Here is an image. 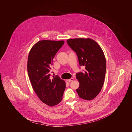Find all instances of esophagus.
I'll use <instances>...</instances> for the list:
<instances>
[{"label":"esophagus","mask_w":132,"mask_h":132,"mask_svg":"<svg viewBox=\"0 0 132 132\" xmlns=\"http://www.w3.org/2000/svg\"><path fill=\"white\" fill-rule=\"evenodd\" d=\"M73 80H74V79H73V78H71V79H68V80H67V81H68V82H71V81H73Z\"/></svg>","instance_id":"esophagus-1"}]
</instances>
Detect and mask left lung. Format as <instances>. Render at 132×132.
Segmentation results:
<instances>
[{
	"instance_id": "8db88e82",
	"label": "left lung",
	"mask_w": 132,
	"mask_h": 132,
	"mask_svg": "<svg viewBox=\"0 0 132 132\" xmlns=\"http://www.w3.org/2000/svg\"><path fill=\"white\" fill-rule=\"evenodd\" d=\"M67 42L76 52L80 67L84 66L85 69L76 74L80 84L76 92L84 100H93L100 93L104 82L106 61L103 51L90 38H71Z\"/></svg>"
}]
</instances>
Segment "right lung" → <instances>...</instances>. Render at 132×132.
<instances>
[{
  "mask_svg": "<svg viewBox=\"0 0 132 132\" xmlns=\"http://www.w3.org/2000/svg\"><path fill=\"white\" fill-rule=\"evenodd\" d=\"M64 43L63 40H40L28 55L27 71L32 88L40 101L50 106L61 102L65 88L63 80L50 74L53 58Z\"/></svg>",
  "mask_w": 132,
  "mask_h": 132,
  "instance_id": "add662e5",
  "label": "right lung"
}]
</instances>
